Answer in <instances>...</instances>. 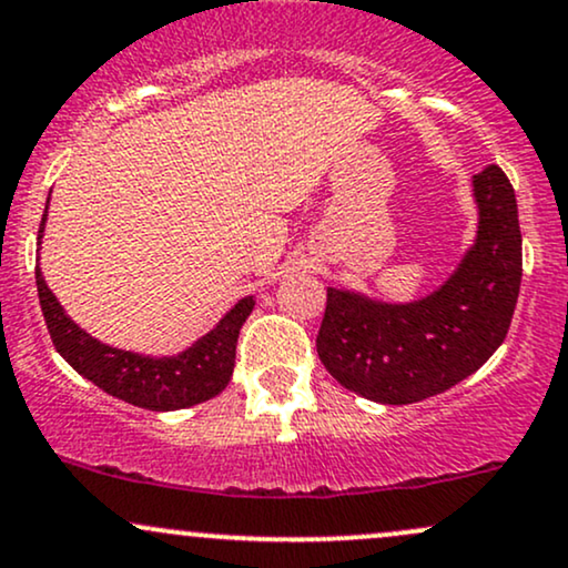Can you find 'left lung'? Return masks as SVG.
Instances as JSON below:
<instances>
[{"label":"left lung","instance_id":"obj_1","mask_svg":"<svg viewBox=\"0 0 568 568\" xmlns=\"http://www.w3.org/2000/svg\"><path fill=\"white\" fill-rule=\"evenodd\" d=\"M470 187L476 241L434 293L392 304L327 288L317 354L344 388L381 405H413L479 371L508 336L521 288L514 184L491 163Z\"/></svg>","mask_w":568,"mask_h":568}]
</instances>
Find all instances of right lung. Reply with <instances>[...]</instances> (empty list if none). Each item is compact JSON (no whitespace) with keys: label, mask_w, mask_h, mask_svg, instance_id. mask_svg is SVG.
<instances>
[{"label":"right lung","mask_w":568,"mask_h":568,"mask_svg":"<svg viewBox=\"0 0 568 568\" xmlns=\"http://www.w3.org/2000/svg\"><path fill=\"white\" fill-rule=\"evenodd\" d=\"M47 206H50V197H47ZM44 224L47 209L42 227H39V245H42ZM37 291L47 331H50L60 357L105 394L134 407L153 409V413L201 405L224 392L232 378V367H235L237 336L256 304L254 296H245L219 320L214 331L197 338L193 346L172 354V357H150V354L115 349V346L89 336L84 327L68 317L54 293L47 288V280L39 266Z\"/></svg>","instance_id":"right-lung-1"}]
</instances>
